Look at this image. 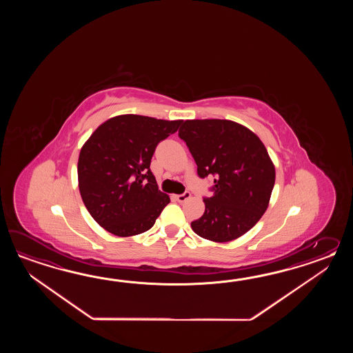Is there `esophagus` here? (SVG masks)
Masks as SVG:
<instances>
[{
  "mask_svg": "<svg viewBox=\"0 0 353 353\" xmlns=\"http://www.w3.org/2000/svg\"><path fill=\"white\" fill-rule=\"evenodd\" d=\"M189 198H190V193L189 192H184L183 194L175 195V199L179 203L185 202Z\"/></svg>",
  "mask_w": 353,
  "mask_h": 353,
  "instance_id": "34e87169",
  "label": "esophagus"
}]
</instances>
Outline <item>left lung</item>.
I'll list each match as a JSON object with an SVG mask.
<instances>
[{
	"mask_svg": "<svg viewBox=\"0 0 353 353\" xmlns=\"http://www.w3.org/2000/svg\"><path fill=\"white\" fill-rule=\"evenodd\" d=\"M179 137L199 178L214 176L205 210L192 222L198 236L214 242L236 240L263 217L275 184V168L261 140L228 120H187Z\"/></svg>",
	"mask_w": 353,
	"mask_h": 353,
	"instance_id": "obj_1",
	"label": "left lung"
}]
</instances>
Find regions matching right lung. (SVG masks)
<instances>
[{"label": "right lung", "mask_w": 353, "mask_h": 353, "mask_svg": "<svg viewBox=\"0 0 353 353\" xmlns=\"http://www.w3.org/2000/svg\"><path fill=\"white\" fill-rule=\"evenodd\" d=\"M183 121L122 114L103 122L83 145L78 183L90 216L114 236L150 230L170 202L151 173L158 143L176 132Z\"/></svg>", "instance_id": "right-lung-1"}]
</instances>
